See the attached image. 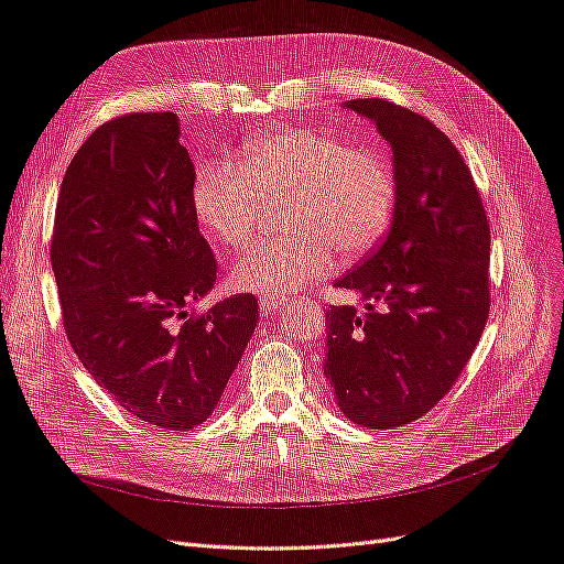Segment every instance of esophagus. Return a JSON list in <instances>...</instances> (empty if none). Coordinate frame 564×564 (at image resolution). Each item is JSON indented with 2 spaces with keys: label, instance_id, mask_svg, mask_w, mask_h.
Masks as SVG:
<instances>
[{
  "label": "esophagus",
  "instance_id": "obj_1",
  "mask_svg": "<svg viewBox=\"0 0 564 564\" xmlns=\"http://www.w3.org/2000/svg\"><path fill=\"white\" fill-rule=\"evenodd\" d=\"M284 303H289V299H284V296H261V301H259V305H261V311H265V313H270V311H278V308H282Z\"/></svg>",
  "mask_w": 564,
  "mask_h": 564
}]
</instances>
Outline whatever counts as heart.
Returning a JSON list of instances; mask_svg holds the SVG:
<instances>
[{
  "instance_id": "b5f03b06",
  "label": "heart",
  "mask_w": 564,
  "mask_h": 564,
  "mask_svg": "<svg viewBox=\"0 0 564 564\" xmlns=\"http://www.w3.org/2000/svg\"><path fill=\"white\" fill-rule=\"evenodd\" d=\"M278 242L242 253L230 268L237 292L289 296L332 275L334 251L360 256L381 240L395 207V174L379 150L352 148L329 131L268 135L237 162L204 166L193 185L199 228L228 249L251 242L265 199H286Z\"/></svg>"
}]
</instances>
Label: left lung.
I'll use <instances>...</instances> for the list:
<instances>
[{
	"label": "left lung",
	"instance_id": "left-lung-1",
	"mask_svg": "<svg viewBox=\"0 0 564 564\" xmlns=\"http://www.w3.org/2000/svg\"><path fill=\"white\" fill-rule=\"evenodd\" d=\"M344 108L367 117L392 150L390 232L336 286L365 303L327 311L324 377L340 412L388 431L447 395L489 315V224L456 145L429 119L381 98Z\"/></svg>",
	"mask_w": 564,
	"mask_h": 564
}]
</instances>
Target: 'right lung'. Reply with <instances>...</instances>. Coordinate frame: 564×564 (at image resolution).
Instances as JSON below:
<instances>
[{
	"instance_id": "right-lung-1",
	"label": "right lung",
	"mask_w": 564,
	"mask_h": 564,
	"mask_svg": "<svg viewBox=\"0 0 564 564\" xmlns=\"http://www.w3.org/2000/svg\"><path fill=\"white\" fill-rule=\"evenodd\" d=\"M174 112L98 127L63 176L51 265L67 340L129 414L166 431L216 409L256 329L259 301L187 308L216 284L193 212L195 166Z\"/></svg>"
}]
</instances>
